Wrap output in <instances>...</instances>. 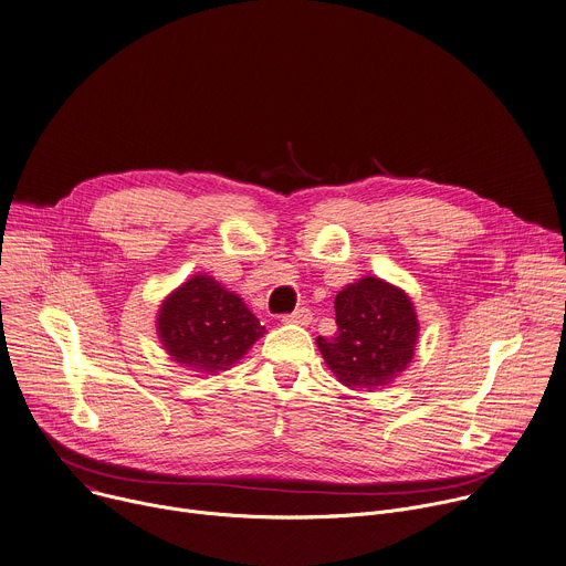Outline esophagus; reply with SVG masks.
Returning a JSON list of instances; mask_svg holds the SVG:
<instances>
[{"mask_svg": "<svg viewBox=\"0 0 566 566\" xmlns=\"http://www.w3.org/2000/svg\"><path fill=\"white\" fill-rule=\"evenodd\" d=\"M310 319H312V315H310L307 307H298V310L292 312V315H283L281 317L283 324H298V326H307Z\"/></svg>", "mask_w": 566, "mask_h": 566, "instance_id": "esophagus-1", "label": "esophagus"}]
</instances>
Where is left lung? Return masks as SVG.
Listing matches in <instances>:
<instances>
[{"label":"left lung","instance_id":"8db88e82","mask_svg":"<svg viewBox=\"0 0 566 566\" xmlns=\"http://www.w3.org/2000/svg\"><path fill=\"white\" fill-rule=\"evenodd\" d=\"M335 315V337H317V346L344 387L385 389L409 368L420 324L402 287L378 276H361L337 292Z\"/></svg>","mask_w":566,"mask_h":566}]
</instances>
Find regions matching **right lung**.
<instances>
[{
	"mask_svg": "<svg viewBox=\"0 0 566 566\" xmlns=\"http://www.w3.org/2000/svg\"><path fill=\"white\" fill-rule=\"evenodd\" d=\"M155 324L170 359L202 375L229 370L268 333L247 303L209 274L175 287L161 301Z\"/></svg>",
	"mask_w": 566,
	"mask_h": 566,
	"instance_id": "obj_1",
	"label": "right lung"
}]
</instances>
